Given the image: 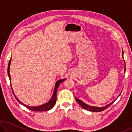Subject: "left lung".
Instances as JSON below:
<instances>
[{"label":"left lung","instance_id":"1","mask_svg":"<svg viewBox=\"0 0 132 132\" xmlns=\"http://www.w3.org/2000/svg\"><path fill=\"white\" fill-rule=\"evenodd\" d=\"M122 56L123 57V51H122ZM125 70H126V68H125V70L124 71H125ZM120 94H119V95L118 96V98L119 97V95H120ZM76 101L77 102V103L79 104L80 106H81L82 108L84 109H86V110H88V111H92V112H101V111H104V109H106L108 107L110 106L112 104L113 102H115V101H113L111 102V104H109L108 105H106L105 106H104V107H95V106H89L88 105L86 104L85 103H84L83 102L81 101V100L78 99V98H76Z\"/></svg>","mask_w":132,"mask_h":132}]
</instances>
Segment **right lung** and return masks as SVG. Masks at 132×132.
<instances>
[{
	"mask_svg": "<svg viewBox=\"0 0 132 132\" xmlns=\"http://www.w3.org/2000/svg\"><path fill=\"white\" fill-rule=\"evenodd\" d=\"M11 59H10L9 62V64H8V76L9 78V80H10V86H11V81H10V63H11ZM65 79H62V80H60L59 81H57L56 82V83L55 85V90H54V92H53V95L52 98H51V100L49 101L47 103L45 104L44 105H40L38 106H34V107H30V106H28L27 105H24V104L22 103V102L20 101V100L18 99V98L15 97V95H14V93H13V94H14V97L15 98V99L17 100V101L19 102V103H20L21 104L23 105L24 106H26L27 108H28L29 109H30L31 111H40V112H42V111H48V110H50V109H52L53 106H55V105L56 104V95H57V88L59 87V84L62 82L63 81H64ZM11 87H12V86H11Z\"/></svg>",
	"mask_w": 132,
	"mask_h": 132,
	"instance_id": "right-lung-1",
	"label": "right lung"
}]
</instances>
